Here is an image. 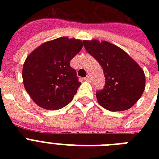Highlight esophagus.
I'll use <instances>...</instances> for the list:
<instances>
[{
	"label": "esophagus",
	"mask_w": 159,
	"mask_h": 159,
	"mask_svg": "<svg viewBox=\"0 0 159 159\" xmlns=\"http://www.w3.org/2000/svg\"><path fill=\"white\" fill-rule=\"evenodd\" d=\"M84 80L85 81H90V80H91V78H90V76H87L86 77H84Z\"/></svg>",
	"instance_id": "34e87169"
}]
</instances>
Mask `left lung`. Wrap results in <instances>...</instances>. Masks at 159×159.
<instances>
[{"mask_svg":"<svg viewBox=\"0 0 159 159\" xmlns=\"http://www.w3.org/2000/svg\"><path fill=\"white\" fill-rule=\"evenodd\" d=\"M87 53L102 66L104 88L96 92L102 107L110 111H122L138 102L145 88V75L137 62L118 46L98 40H84Z\"/></svg>","mask_w":159,"mask_h":159,"instance_id":"left-lung-1","label":"left lung"}]
</instances>
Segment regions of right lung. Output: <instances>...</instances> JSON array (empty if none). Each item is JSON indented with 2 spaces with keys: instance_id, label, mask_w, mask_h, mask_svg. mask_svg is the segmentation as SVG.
<instances>
[{
  "instance_id": "add662e5",
  "label": "right lung",
  "mask_w": 159,
  "mask_h": 159,
  "mask_svg": "<svg viewBox=\"0 0 159 159\" xmlns=\"http://www.w3.org/2000/svg\"><path fill=\"white\" fill-rule=\"evenodd\" d=\"M82 45L80 39L61 37L42 43L26 57L24 86L38 106L52 111L72 102L81 82L70 62Z\"/></svg>"
}]
</instances>
